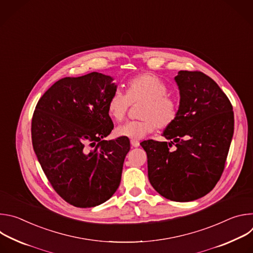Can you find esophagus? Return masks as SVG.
Returning <instances> with one entry per match:
<instances>
[{
    "mask_svg": "<svg viewBox=\"0 0 253 253\" xmlns=\"http://www.w3.org/2000/svg\"><path fill=\"white\" fill-rule=\"evenodd\" d=\"M131 145L133 147H138L140 145V143L138 141H136V140H131Z\"/></svg>",
    "mask_w": 253,
    "mask_h": 253,
    "instance_id": "obj_1",
    "label": "esophagus"
}]
</instances>
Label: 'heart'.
<instances>
[{
  "label": "heart",
  "mask_w": 253,
  "mask_h": 253,
  "mask_svg": "<svg viewBox=\"0 0 253 253\" xmlns=\"http://www.w3.org/2000/svg\"><path fill=\"white\" fill-rule=\"evenodd\" d=\"M166 84L152 73H142L131 78L126 85V95L116 91L108 100L107 111L115 121H122L130 104L143 102L138 121L119 125L115 134L132 140H140L152 133L156 127L166 129L177 119L179 106L176 100L167 95Z\"/></svg>",
  "instance_id": "1"
}]
</instances>
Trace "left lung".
Here are the masks:
<instances>
[{
	"label": "left lung",
	"instance_id": "obj_1",
	"mask_svg": "<svg viewBox=\"0 0 253 253\" xmlns=\"http://www.w3.org/2000/svg\"><path fill=\"white\" fill-rule=\"evenodd\" d=\"M177 119L163 132L170 142L145 140L148 178L163 197L177 202L209 193L223 173L234 131L232 105L209 76L179 71ZM174 143L175 148H169Z\"/></svg>",
	"mask_w": 253,
	"mask_h": 253
}]
</instances>
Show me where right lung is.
<instances>
[{
    "instance_id": "right-lung-1",
    "label": "right lung",
    "mask_w": 253,
    "mask_h": 253,
    "mask_svg": "<svg viewBox=\"0 0 253 253\" xmlns=\"http://www.w3.org/2000/svg\"><path fill=\"white\" fill-rule=\"evenodd\" d=\"M112 81L97 72L60 79L33 114L34 151L54 190L76 207L102 204L121 181L130 141L104 140L114 127L107 111L117 87Z\"/></svg>"
}]
</instances>
